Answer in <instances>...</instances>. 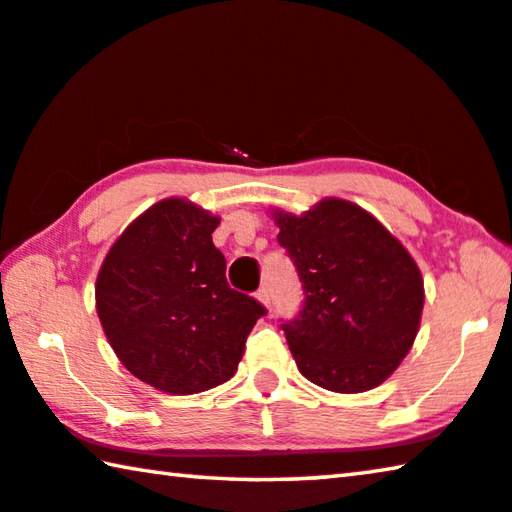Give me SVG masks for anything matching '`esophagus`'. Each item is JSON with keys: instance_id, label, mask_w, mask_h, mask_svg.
I'll list each match as a JSON object with an SVG mask.
<instances>
[{"instance_id": "esophagus-1", "label": "esophagus", "mask_w": 512, "mask_h": 512, "mask_svg": "<svg viewBox=\"0 0 512 512\" xmlns=\"http://www.w3.org/2000/svg\"><path fill=\"white\" fill-rule=\"evenodd\" d=\"M257 300L262 302V305L266 307V309H271V289L268 287H262L257 291Z\"/></svg>"}]
</instances>
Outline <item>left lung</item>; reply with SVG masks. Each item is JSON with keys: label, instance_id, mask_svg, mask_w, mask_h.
Masks as SVG:
<instances>
[{"label": "left lung", "instance_id": "1", "mask_svg": "<svg viewBox=\"0 0 512 512\" xmlns=\"http://www.w3.org/2000/svg\"><path fill=\"white\" fill-rule=\"evenodd\" d=\"M271 216L305 291L300 316L282 325L298 370L334 393L379 386L420 329L424 282L415 259L375 216L343 198Z\"/></svg>", "mask_w": 512, "mask_h": 512}]
</instances>
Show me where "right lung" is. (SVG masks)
<instances>
[{
  "instance_id": "1",
  "label": "right lung",
  "mask_w": 512,
  "mask_h": 512,
  "mask_svg": "<svg viewBox=\"0 0 512 512\" xmlns=\"http://www.w3.org/2000/svg\"><path fill=\"white\" fill-rule=\"evenodd\" d=\"M219 216L187 198H164L110 246L99 268L97 314L126 370L169 395L228 381L266 309L228 287L212 244Z\"/></svg>"
}]
</instances>
